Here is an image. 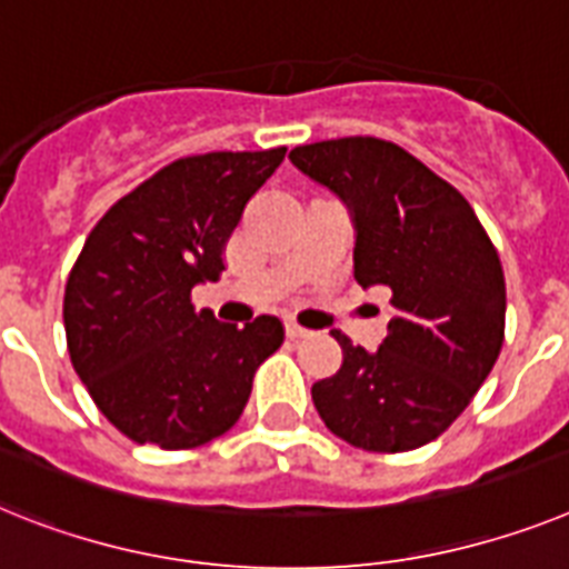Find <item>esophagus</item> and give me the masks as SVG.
Wrapping results in <instances>:
<instances>
[{
    "label": "esophagus",
    "instance_id": "1",
    "mask_svg": "<svg viewBox=\"0 0 569 569\" xmlns=\"http://www.w3.org/2000/svg\"><path fill=\"white\" fill-rule=\"evenodd\" d=\"M286 336H289V338H309V336H312V332H309L307 327H300V323L286 321Z\"/></svg>",
    "mask_w": 569,
    "mask_h": 569
}]
</instances>
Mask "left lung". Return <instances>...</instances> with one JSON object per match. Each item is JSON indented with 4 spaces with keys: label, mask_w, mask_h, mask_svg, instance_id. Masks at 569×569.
<instances>
[{
    "label": "left lung",
    "mask_w": 569,
    "mask_h": 569,
    "mask_svg": "<svg viewBox=\"0 0 569 569\" xmlns=\"http://www.w3.org/2000/svg\"><path fill=\"white\" fill-rule=\"evenodd\" d=\"M289 159L347 204L358 283L393 295L379 350L332 332L343 361L312 385L315 408L365 451L425 446L466 410L503 347L498 251L460 190L390 141L336 138L295 147Z\"/></svg>",
    "instance_id": "obj_1"
}]
</instances>
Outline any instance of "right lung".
I'll list each match as a JSON object with an SVG mask.
<instances>
[{
  "label": "right lung",
  "mask_w": 569,
  "mask_h": 569,
  "mask_svg": "<svg viewBox=\"0 0 569 569\" xmlns=\"http://www.w3.org/2000/svg\"><path fill=\"white\" fill-rule=\"evenodd\" d=\"M286 147L188 156L103 213L69 274L63 323L74 373L138 446L196 448L246 408L283 323L246 327L196 312L193 286L219 280L222 248Z\"/></svg>",
  "instance_id": "right-lung-1"
}]
</instances>
